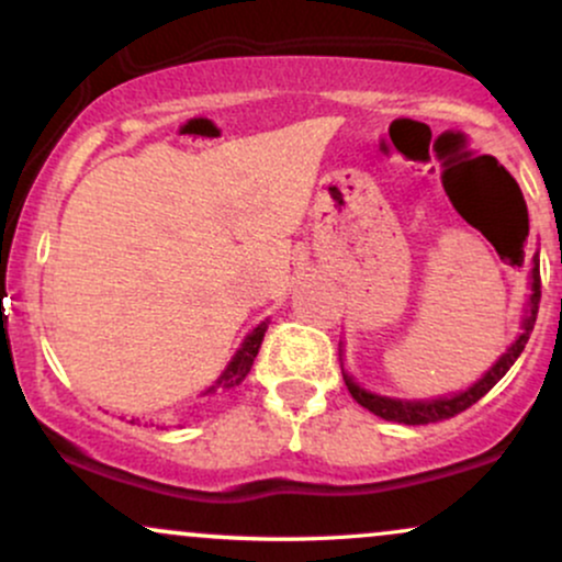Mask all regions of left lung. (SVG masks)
Instances as JSON below:
<instances>
[{"mask_svg":"<svg viewBox=\"0 0 562 562\" xmlns=\"http://www.w3.org/2000/svg\"><path fill=\"white\" fill-rule=\"evenodd\" d=\"M531 277H533V282H531V290H533V293H531V312H528V317L524 322V333H520V338L507 348L505 357H502L499 362H496L492 370H488L486 375H483L479 383L473 385V389L457 393V396H449V398H434V402H396V398H385V396H375V393H367L364 389H359V385L353 383L351 378L344 375L346 385H348V393L357 398V404H362L364 409L375 412V415L383 417V420L404 423V425L441 423V420H449V417L460 415V412L470 409V406L479 402V398L486 396V393L492 391L502 378H505V372L515 364V359L520 357V351H524L526 344H528V335H531V330H533V322H537L539 301H541L539 259H537V263H533Z\"/></svg>","mask_w":562,"mask_h":562,"instance_id":"obj_1","label":"left lung"}]
</instances>
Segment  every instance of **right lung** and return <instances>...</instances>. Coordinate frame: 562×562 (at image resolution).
Listing matches in <instances>:
<instances>
[{
	"instance_id": "1",
	"label": "right lung",
	"mask_w": 562,
	"mask_h": 562,
	"mask_svg": "<svg viewBox=\"0 0 562 562\" xmlns=\"http://www.w3.org/2000/svg\"><path fill=\"white\" fill-rule=\"evenodd\" d=\"M263 333H267V322L256 327V330L250 333L248 338H245L243 348L235 353V359H232L229 367H227V370H224V375L218 378L216 385H222V389H232V385L243 383L245 375H248V372H250V367H254L256 353H259L261 340H263ZM216 385H214V389H216ZM214 389H211V391H214Z\"/></svg>"
}]
</instances>
